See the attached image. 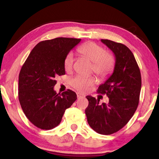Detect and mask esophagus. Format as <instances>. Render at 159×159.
Instances as JSON below:
<instances>
[{
    "label": "esophagus",
    "instance_id": "obj_1",
    "mask_svg": "<svg viewBox=\"0 0 159 159\" xmlns=\"http://www.w3.org/2000/svg\"><path fill=\"white\" fill-rule=\"evenodd\" d=\"M77 98H82V97H85V94H84L82 93H77Z\"/></svg>",
    "mask_w": 159,
    "mask_h": 159
}]
</instances>
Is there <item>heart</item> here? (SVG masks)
<instances>
[{
  "label": "heart",
  "mask_w": 159,
  "mask_h": 159,
  "mask_svg": "<svg viewBox=\"0 0 159 159\" xmlns=\"http://www.w3.org/2000/svg\"><path fill=\"white\" fill-rule=\"evenodd\" d=\"M79 52L93 62V70L98 75L103 77H106L111 73L114 69V58L113 56L106 54L105 49L97 43L90 42L84 44L79 48ZM73 61V54L70 52L65 59L64 65L66 70L71 69ZM70 83L75 89L84 92L95 83V79L93 77L78 75L73 77Z\"/></svg>",
  "instance_id": "heart-1"
}]
</instances>
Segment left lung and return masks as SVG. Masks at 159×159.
<instances>
[{
	"instance_id": "left-lung-1",
	"label": "left lung",
	"mask_w": 159,
	"mask_h": 159,
	"mask_svg": "<svg viewBox=\"0 0 159 159\" xmlns=\"http://www.w3.org/2000/svg\"><path fill=\"white\" fill-rule=\"evenodd\" d=\"M101 41L115 57L114 71L97 90L98 93L107 94L109 103L100 105L99 100L87 96L89 104L85 113L88 123L94 131L111 135L124 127L135 114L142 77L134 55L126 45L108 39Z\"/></svg>"
}]
</instances>
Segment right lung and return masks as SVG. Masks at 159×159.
Wrapping results in <instances>:
<instances>
[{
  "instance_id": "1",
  "label": "right lung",
  "mask_w": 159,
  "mask_h": 159,
  "mask_svg": "<svg viewBox=\"0 0 159 159\" xmlns=\"http://www.w3.org/2000/svg\"><path fill=\"white\" fill-rule=\"evenodd\" d=\"M81 39L58 37L35 45L19 75L18 97L22 110L37 127L50 130L61 122L63 114L77 99L70 90L57 94L58 75L65 74V59Z\"/></svg>"
}]
</instances>
